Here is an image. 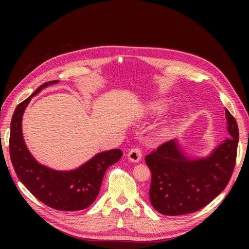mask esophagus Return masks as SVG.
<instances>
[{
	"label": "esophagus",
	"mask_w": 249,
	"mask_h": 249,
	"mask_svg": "<svg viewBox=\"0 0 249 249\" xmlns=\"http://www.w3.org/2000/svg\"><path fill=\"white\" fill-rule=\"evenodd\" d=\"M127 158H129V161L132 163H137L141 160L142 158V152L139 147H134L129 150L127 153Z\"/></svg>",
	"instance_id": "obj_1"
}]
</instances>
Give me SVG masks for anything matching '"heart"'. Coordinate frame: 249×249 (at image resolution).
Segmentation results:
<instances>
[{
    "mask_svg": "<svg viewBox=\"0 0 249 249\" xmlns=\"http://www.w3.org/2000/svg\"><path fill=\"white\" fill-rule=\"evenodd\" d=\"M168 105L169 104L165 101L156 102L152 105V106H150V110H152V112L155 113V114H161V113H163L165 110L167 109Z\"/></svg>",
    "mask_w": 249,
    "mask_h": 249,
    "instance_id": "heart-1",
    "label": "heart"
}]
</instances>
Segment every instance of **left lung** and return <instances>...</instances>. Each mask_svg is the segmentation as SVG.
Returning <instances> with one entry per match:
<instances>
[{"label":"left lung","mask_w":249,"mask_h":249,"mask_svg":"<svg viewBox=\"0 0 249 249\" xmlns=\"http://www.w3.org/2000/svg\"><path fill=\"white\" fill-rule=\"evenodd\" d=\"M225 117L231 137L205 158L188 156L178 139L165 142L145 157L152 172L149 200L158 212L167 216L194 213L227 187L236 163L239 130L228 109Z\"/></svg>","instance_id":"obj_1"}]
</instances>
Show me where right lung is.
I'll return each instance as SVG.
<instances>
[{"mask_svg":"<svg viewBox=\"0 0 249 249\" xmlns=\"http://www.w3.org/2000/svg\"><path fill=\"white\" fill-rule=\"evenodd\" d=\"M58 82L44 83L16 108L10 124V158L18 178L37 199L55 210L80 211L95 200L105 172L119 161L123 152L115 148L99 153L72 170H55L36 161L22 136V115L33 96Z\"/></svg>","mask_w":249,"mask_h":249,"instance_id":"right-lung-1","label":"right lung"}]
</instances>
